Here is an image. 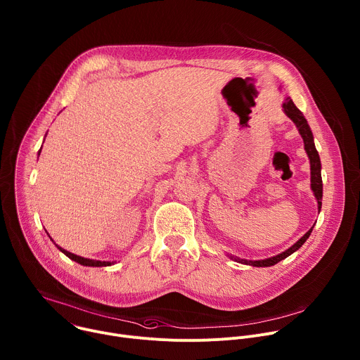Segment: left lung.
<instances>
[{
    "instance_id": "obj_1",
    "label": "left lung",
    "mask_w": 360,
    "mask_h": 360,
    "mask_svg": "<svg viewBox=\"0 0 360 360\" xmlns=\"http://www.w3.org/2000/svg\"><path fill=\"white\" fill-rule=\"evenodd\" d=\"M283 111L287 114L288 118L292 120V123L297 126L302 140H304V148H305V153L309 158V165H311V189L316 198V202H318V212L321 210V206H322V178H321V160H319V155H318V151L315 148V144H314V136H312V131L308 126V122L307 118L304 117V114L297 108V105L294 104V101L291 100V97H285L284 98V103H283ZM314 227V226H312ZM312 227L300 238V240L297 243H294L291 248H288L285 252L277 255V256H273V257H269V259H264V260H246V259H238L236 256H231V255H227L229 259L237 262V263H242V264H248V266H253V267H270V266H274L277 263H280L281 260L287 259L288 256H291L294 252H297L305 242L307 238L309 237L311 231H312Z\"/></svg>"
}]
</instances>
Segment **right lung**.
Listing matches in <instances>:
<instances>
[{
  "label": "right lung",
  "mask_w": 360,
  "mask_h": 360,
  "mask_svg": "<svg viewBox=\"0 0 360 360\" xmlns=\"http://www.w3.org/2000/svg\"><path fill=\"white\" fill-rule=\"evenodd\" d=\"M39 154H41V150H39ZM39 154H38V155H39ZM51 240H52V238H51ZM52 242H53V240H52ZM56 248H58L65 256H68L70 260H73V262H76V263H79V264H82V266H86V267H107V266L114 264V262H100V260L84 259V257H82V256H77V255H73V253L65 250L63 248H60V246H58V245H56Z\"/></svg>",
  "instance_id": "right-lung-1"
}]
</instances>
